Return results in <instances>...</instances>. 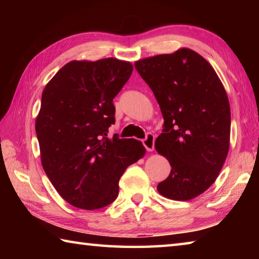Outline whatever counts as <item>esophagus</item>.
<instances>
[{"mask_svg": "<svg viewBox=\"0 0 259 259\" xmlns=\"http://www.w3.org/2000/svg\"><path fill=\"white\" fill-rule=\"evenodd\" d=\"M143 144L148 152H152L154 150V145H155V136L151 133H148L146 135L145 139L143 140Z\"/></svg>", "mask_w": 259, "mask_h": 259, "instance_id": "34e87169", "label": "esophagus"}]
</instances>
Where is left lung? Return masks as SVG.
Wrapping results in <instances>:
<instances>
[{
  "mask_svg": "<svg viewBox=\"0 0 259 259\" xmlns=\"http://www.w3.org/2000/svg\"><path fill=\"white\" fill-rule=\"evenodd\" d=\"M135 67L164 120L155 148L171 171L157 191L171 200L196 198L216 181L229 153L231 111L224 87L211 65L186 48L138 60Z\"/></svg>",
  "mask_w": 259,
  "mask_h": 259,
  "instance_id": "obj_1",
  "label": "left lung"
}]
</instances>
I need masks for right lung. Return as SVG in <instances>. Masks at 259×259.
Returning a JSON list of instances; mask_svg holds the SVG:
<instances>
[{"mask_svg":"<svg viewBox=\"0 0 259 259\" xmlns=\"http://www.w3.org/2000/svg\"><path fill=\"white\" fill-rule=\"evenodd\" d=\"M115 58L69 61L42 94L35 122L41 161L61 198L76 208L95 210L119 195L124 170L145 155L137 139L107 137L115 123L113 99L133 73Z\"/></svg>","mask_w":259,"mask_h":259,"instance_id":"1","label":"right lung"}]
</instances>
